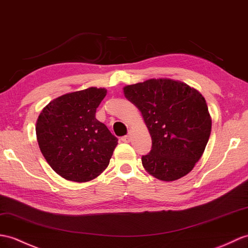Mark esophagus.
Here are the masks:
<instances>
[{"instance_id": "1", "label": "esophagus", "mask_w": 248, "mask_h": 248, "mask_svg": "<svg viewBox=\"0 0 248 248\" xmlns=\"http://www.w3.org/2000/svg\"><path fill=\"white\" fill-rule=\"evenodd\" d=\"M122 140H123L124 142H130V140H131V135H125V136L122 137Z\"/></svg>"}]
</instances>
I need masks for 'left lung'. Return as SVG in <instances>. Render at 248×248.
Listing matches in <instances>:
<instances>
[{
  "instance_id": "left-lung-1",
  "label": "left lung",
  "mask_w": 248,
  "mask_h": 248,
  "mask_svg": "<svg viewBox=\"0 0 248 248\" xmlns=\"http://www.w3.org/2000/svg\"><path fill=\"white\" fill-rule=\"evenodd\" d=\"M124 94L141 112L151 135V151L141 157L143 168L164 182L188 174L202 157L211 132L202 94L168 78L126 85Z\"/></svg>"
}]
</instances>
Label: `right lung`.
I'll return each mask as SVG.
<instances>
[{
    "label": "right lung",
    "mask_w": 248,
    "mask_h": 248,
    "mask_svg": "<svg viewBox=\"0 0 248 248\" xmlns=\"http://www.w3.org/2000/svg\"><path fill=\"white\" fill-rule=\"evenodd\" d=\"M106 89L89 88L51 100L40 113L39 148L53 170L67 181L84 183L100 175L117 146L105 124L95 117Z\"/></svg>",
    "instance_id": "obj_1"
}]
</instances>
